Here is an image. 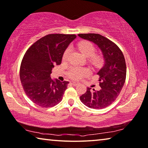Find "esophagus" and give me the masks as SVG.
I'll list each match as a JSON object with an SVG mask.
<instances>
[{"instance_id": "1", "label": "esophagus", "mask_w": 148, "mask_h": 148, "mask_svg": "<svg viewBox=\"0 0 148 148\" xmlns=\"http://www.w3.org/2000/svg\"><path fill=\"white\" fill-rule=\"evenodd\" d=\"M70 84H71L72 85H73V86H76V85H78L79 84V82H74V81H72V82H70Z\"/></svg>"}]
</instances>
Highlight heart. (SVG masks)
I'll return each instance as SVG.
<instances>
[{"label":"heart","mask_w":148,"mask_h":148,"mask_svg":"<svg viewBox=\"0 0 148 148\" xmlns=\"http://www.w3.org/2000/svg\"><path fill=\"white\" fill-rule=\"evenodd\" d=\"M77 48H78L81 53L85 57H91L94 55L95 52V47L92 43L90 41H81L77 44ZM70 53V48L67 47L66 50L64 51L63 54V60H66L68 59V56ZM99 61V58L97 57L92 58L91 59V62L93 64H96L97 62ZM89 71L86 68L78 67V66H73L70 68L69 72H68V75L72 79L74 80H79L83 77L86 76L88 75Z\"/></svg>","instance_id":"b5f03b06"}]
</instances>
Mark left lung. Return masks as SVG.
<instances>
[{"mask_svg":"<svg viewBox=\"0 0 148 148\" xmlns=\"http://www.w3.org/2000/svg\"><path fill=\"white\" fill-rule=\"evenodd\" d=\"M81 38L92 41L103 53L104 66L98 72L101 89L87 87L80 96L82 103L91 109H104L115 101L121 91L126 78V64L123 54L117 45L105 37L97 33L78 34ZM92 87V86H91Z\"/></svg>","mask_w":148,"mask_h":148,"instance_id":"left-lung-1","label":"left lung"}]
</instances>
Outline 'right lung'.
<instances>
[{
  "mask_svg": "<svg viewBox=\"0 0 148 148\" xmlns=\"http://www.w3.org/2000/svg\"><path fill=\"white\" fill-rule=\"evenodd\" d=\"M76 37L75 35L49 34L41 37L27 50L20 67L23 88L33 103L43 108L61 102L68 81L51 79L52 68L62 62L64 51Z\"/></svg>",
  "mask_w": 148,
  "mask_h": 148,
  "instance_id": "right-lung-1",
  "label": "right lung"
}]
</instances>
